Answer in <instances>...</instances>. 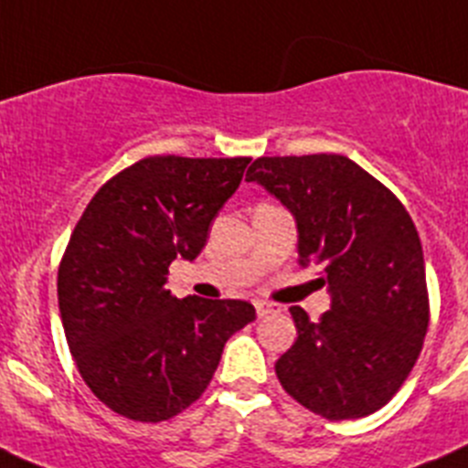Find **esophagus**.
I'll list each match as a JSON object with an SVG mask.
<instances>
[{
  "instance_id": "obj_1",
  "label": "esophagus",
  "mask_w": 468,
  "mask_h": 468,
  "mask_svg": "<svg viewBox=\"0 0 468 468\" xmlns=\"http://www.w3.org/2000/svg\"><path fill=\"white\" fill-rule=\"evenodd\" d=\"M256 307V314L259 317H265V314H275V313H282V307L277 305V303H265V301H256L254 303Z\"/></svg>"
}]
</instances>
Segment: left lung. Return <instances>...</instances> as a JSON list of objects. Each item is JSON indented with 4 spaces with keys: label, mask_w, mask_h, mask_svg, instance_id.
I'll list each match as a JSON object with an SVG mask.
<instances>
[{
    "label": "left lung",
    "mask_w": 468,
    "mask_h": 468,
    "mask_svg": "<svg viewBox=\"0 0 468 468\" xmlns=\"http://www.w3.org/2000/svg\"><path fill=\"white\" fill-rule=\"evenodd\" d=\"M292 209L298 263L319 268L331 310L310 322L289 307L298 338L277 359L282 387L326 420L380 410L422 352L429 292L422 242L403 203L338 154L261 155L247 170Z\"/></svg>",
    "instance_id": "1"
}]
</instances>
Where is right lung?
Here are the masks:
<instances>
[{
  "label": "right lung",
  "mask_w": 468,
  "mask_h": 468,
  "mask_svg": "<svg viewBox=\"0 0 468 468\" xmlns=\"http://www.w3.org/2000/svg\"><path fill=\"white\" fill-rule=\"evenodd\" d=\"M251 158L146 155L100 186L58 268L62 328L88 389L121 418L165 422L203 397L224 345L254 322L247 301L176 298Z\"/></svg>",
  "instance_id": "right-lung-1"
}]
</instances>
